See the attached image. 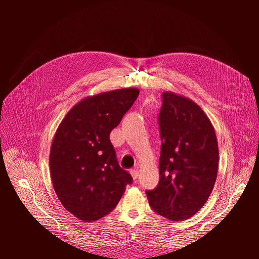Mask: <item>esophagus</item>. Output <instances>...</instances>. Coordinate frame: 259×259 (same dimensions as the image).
Wrapping results in <instances>:
<instances>
[{"instance_id":"34e87169","label":"esophagus","mask_w":259,"mask_h":259,"mask_svg":"<svg viewBox=\"0 0 259 259\" xmlns=\"http://www.w3.org/2000/svg\"><path fill=\"white\" fill-rule=\"evenodd\" d=\"M130 173H131V175H132L133 179H137V178H138V176H139V173H138V170H137V169H131V170H130Z\"/></svg>"}]
</instances>
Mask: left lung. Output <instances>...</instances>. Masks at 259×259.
Masks as SVG:
<instances>
[{
    "instance_id": "obj_1",
    "label": "left lung",
    "mask_w": 259,
    "mask_h": 259,
    "mask_svg": "<svg viewBox=\"0 0 259 259\" xmlns=\"http://www.w3.org/2000/svg\"><path fill=\"white\" fill-rule=\"evenodd\" d=\"M162 96L160 182L146 194L154 211L182 222L197 214L213 191L218 144L213 124L198 104L173 92Z\"/></svg>"
}]
</instances>
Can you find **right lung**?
I'll list each match as a JSON object with an SVG mask.
<instances>
[{"label":"right lung","mask_w":259,"mask_h":259,"mask_svg":"<svg viewBox=\"0 0 259 259\" xmlns=\"http://www.w3.org/2000/svg\"><path fill=\"white\" fill-rule=\"evenodd\" d=\"M136 88L88 96L60 122L50 152L54 190L64 207L85 223L95 222L116 206L132 183L120 167L110 133L134 104Z\"/></svg>","instance_id":"obj_1"}]
</instances>
